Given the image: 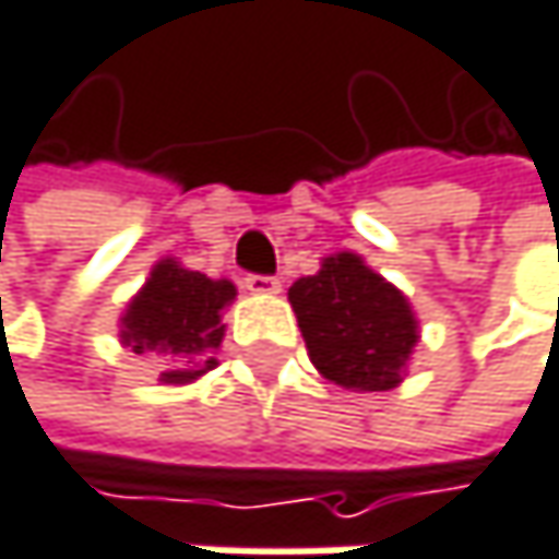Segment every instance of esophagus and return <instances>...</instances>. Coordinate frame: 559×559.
I'll use <instances>...</instances> for the list:
<instances>
[{
    "mask_svg": "<svg viewBox=\"0 0 559 559\" xmlns=\"http://www.w3.org/2000/svg\"><path fill=\"white\" fill-rule=\"evenodd\" d=\"M245 288L251 295H277V292H282V282H277V277H271V274H248L245 277Z\"/></svg>",
    "mask_w": 559,
    "mask_h": 559,
    "instance_id": "obj_1",
    "label": "esophagus"
}]
</instances>
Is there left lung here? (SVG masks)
Segmentation results:
<instances>
[{
    "instance_id": "obj_1",
    "label": "left lung",
    "mask_w": 559,
    "mask_h": 559,
    "mask_svg": "<svg viewBox=\"0 0 559 559\" xmlns=\"http://www.w3.org/2000/svg\"><path fill=\"white\" fill-rule=\"evenodd\" d=\"M314 367L337 386L383 393L403 380L419 341L409 301L357 254L324 258L288 292Z\"/></svg>"
}]
</instances>
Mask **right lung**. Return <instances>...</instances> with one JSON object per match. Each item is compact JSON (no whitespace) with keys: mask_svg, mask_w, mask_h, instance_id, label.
I'll list each match as a JSON object with an SVG mask.
<instances>
[{"mask_svg":"<svg viewBox=\"0 0 559 559\" xmlns=\"http://www.w3.org/2000/svg\"><path fill=\"white\" fill-rule=\"evenodd\" d=\"M231 298V282H212L166 258L130 301L120 337L133 354L156 360L163 383H189L215 367L225 334L222 311Z\"/></svg>","mask_w":559,"mask_h":559,"instance_id":"1","label":"right lung"}]
</instances>
